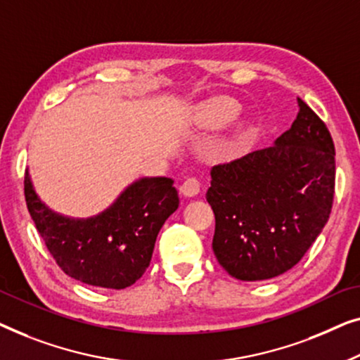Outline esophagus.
<instances>
[{
	"instance_id": "obj_1",
	"label": "esophagus",
	"mask_w": 360,
	"mask_h": 360,
	"mask_svg": "<svg viewBox=\"0 0 360 360\" xmlns=\"http://www.w3.org/2000/svg\"><path fill=\"white\" fill-rule=\"evenodd\" d=\"M181 194L184 197H194L200 192V182L195 178H187L179 187Z\"/></svg>"
}]
</instances>
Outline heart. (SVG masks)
<instances>
[{"label":"heart","mask_w":360,"mask_h":360,"mask_svg":"<svg viewBox=\"0 0 360 360\" xmlns=\"http://www.w3.org/2000/svg\"><path fill=\"white\" fill-rule=\"evenodd\" d=\"M238 114H240V104H238L235 99L221 96V98L209 99L205 101L204 104H200L199 108H197L195 120L202 129L217 130L224 129L225 125L233 122V120L238 117ZM241 139L243 129L235 130V134H233L229 141V148H235V146L240 145Z\"/></svg>","instance_id":"1"}]
</instances>
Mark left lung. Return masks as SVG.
Segmentation results:
<instances>
[{"instance_id": "8db88e82", "label": "left lung", "mask_w": 360, "mask_h": 360, "mask_svg": "<svg viewBox=\"0 0 360 360\" xmlns=\"http://www.w3.org/2000/svg\"><path fill=\"white\" fill-rule=\"evenodd\" d=\"M297 103L295 122L272 146L210 169L212 248L238 281H266L292 269L330 219L333 139L321 119Z\"/></svg>"}]
</instances>
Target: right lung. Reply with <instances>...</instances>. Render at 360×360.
<instances>
[{"instance_id": "1", "label": "right lung", "mask_w": 360, "mask_h": 360, "mask_svg": "<svg viewBox=\"0 0 360 360\" xmlns=\"http://www.w3.org/2000/svg\"><path fill=\"white\" fill-rule=\"evenodd\" d=\"M174 181L135 179L98 215L75 219L40 199L29 169L24 179L27 209L50 255L65 274L94 287H130L150 266L156 236L179 207Z\"/></svg>"}]
</instances>
